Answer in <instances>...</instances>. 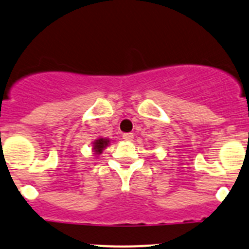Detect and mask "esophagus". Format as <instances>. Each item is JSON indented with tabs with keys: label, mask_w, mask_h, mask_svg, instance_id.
I'll return each mask as SVG.
<instances>
[{
	"label": "esophagus",
	"mask_w": 249,
	"mask_h": 249,
	"mask_svg": "<svg viewBox=\"0 0 249 249\" xmlns=\"http://www.w3.org/2000/svg\"><path fill=\"white\" fill-rule=\"evenodd\" d=\"M133 138H134L133 133H124V134L122 135V139H124V142H133Z\"/></svg>",
	"instance_id": "obj_1"
}]
</instances>
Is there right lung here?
Here are the masks:
<instances>
[{
	"label": "right lung",
	"mask_w": 249,
	"mask_h": 249,
	"mask_svg": "<svg viewBox=\"0 0 249 249\" xmlns=\"http://www.w3.org/2000/svg\"><path fill=\"white\" fill-rule=\"evenodd\" d=\"M109 143H110L109 139L99 138V139L94 140V142H93V148H92V150L94 151V153H96V155H101V153L103 152L104 148H106L107 146L109 145Z\"/></svg>",
	"instance_id": "obj_1"
}]
</instances>
